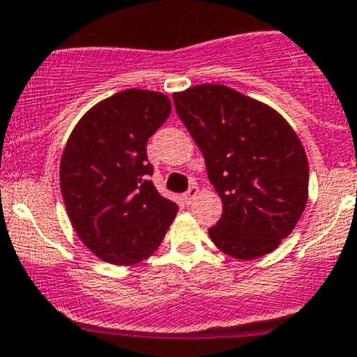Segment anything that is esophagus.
<instances>
[{"label":"esophagus","mask_w":357,"mask_h":357,"mask_svg":"<svg viewBox=\"0 0 357 357\" xmlns=\"http://www.w3.org/2000/svg\"><path fill=\"white\" fill-rule=\"evenodd\" d=\"M199 195V186H195V185H192L188 188V192L185 193V200H186V204H190V202H192L193 199H195V197Z\"/></svg>","instance_id":"esophagus-1"}]
</instances>
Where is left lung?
Instances as JSON below:
<instances>
[{
  "mask_svg": "<svg viewBox=\"0 0 357 357\" xmlns=\"http://www.w3.org/2000/svg\"><path fill=\"white\" fill-rule=\"evenodd\" d=\"M172 100L222 202L208 229L214 245L242 261L271 254L307 204L309 164L297 132L273 107L225 84L192 86Z\"/></svg>",
  "mask_w": 357,
  "mask_h": 357,
  "instance_id": "left-lung-1",
  "label": "left lung"
}]
</instances>
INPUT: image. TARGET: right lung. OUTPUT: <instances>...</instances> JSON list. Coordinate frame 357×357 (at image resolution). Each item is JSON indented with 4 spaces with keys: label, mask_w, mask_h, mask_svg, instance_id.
Wrapping results in <instances>:
<instances>
[{
    "label": "right lung",
    "mask_w": 357,
    "mask_h": 357,
    "mask_svg": "<svg viewBox=\"0 0 357 357\" xmlns=\"http://www.w3.org/2000/svg\"><path fill=\"white\" fill-rule=\"evenodd\" d=\"M171 114L158 91L124 89L86 112L60 158V188L79 240L102 261L138 264L164 240L178 205L150 181L146 142Z\"/></svg>",
    "instance_id": "add662e5"
}]
</instances>
